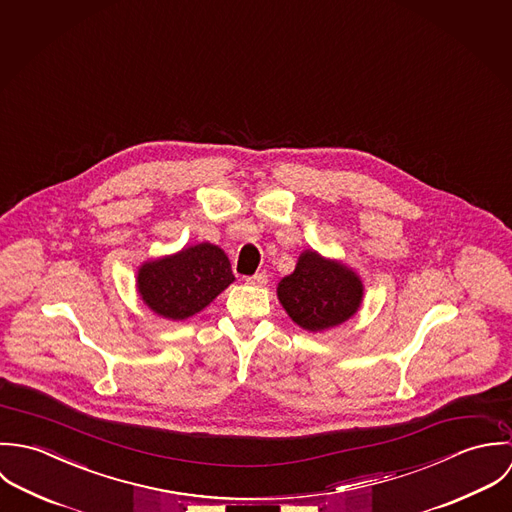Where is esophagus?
Returning <instances> with one entry per match:
<instances>
[{"instance_id": "obj_1", "label": "esophagus", "mask_w": 512, "mask_h": 512, "mask_svg": "<svg viewBox=\"0 0 512 512\" xmlns=\"http://www.w3.org/2000/svg\"><path fill=\"white\" fill-rule=\"evenodd\" d=\"M245 281H247V285H253V287H263V285L267 283V273H265V271H261V273H255V275L247 277Z\"/></svg>"}]
</instances>
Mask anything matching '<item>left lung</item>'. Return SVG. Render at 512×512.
<instances>
[{"label":"left lung","instance_id":"left-lung-1","mask_svg":"<svg viewBox=\"0 0 512 512\" xmlns=\"http://www.w3.org/2000/svg\"><path fill=\"white\" fill-rule=\"evenodd\" d=\"M277 295L299 326L316 332L348 320L358 310L362 283L344 265L305 251L295 271L279 283Z\"/></svg>","mask_w":512,"mask_h":512}]
</instances>
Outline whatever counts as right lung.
<instances>
[{
    "instance_id": "1",
    "label": "right lung",
    "mask_w": 512,
    "mask_h": 512,
    "mask_svg": "<svg viewBox=\"0 0 512 512\" xmlns=\"http://www.w3.org/2000/svg\"><path fill=\"white\" fill-rule=\"evenodd\" d=\"M233 279L225 253L211 243H200L174 257L142 265L138 291L160 316L184 320L207 307Z\"/></svg>"
}]
</instances>
